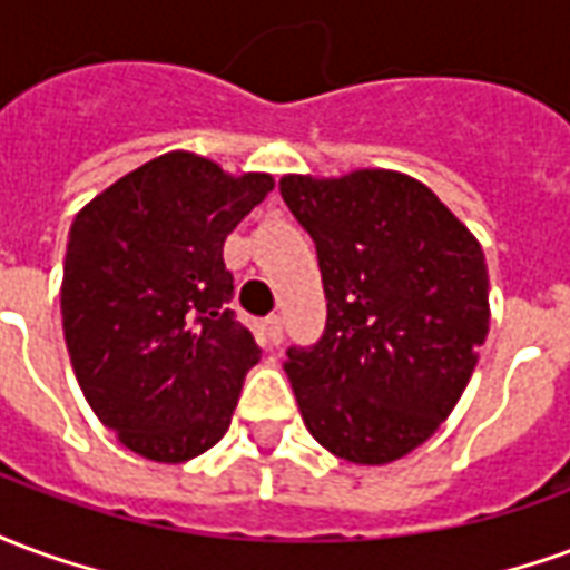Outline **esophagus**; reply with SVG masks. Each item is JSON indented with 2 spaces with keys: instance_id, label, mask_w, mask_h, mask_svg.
Listing matches in <instances>:
<instances>
[{
  "instance_id": "obj_1",
  "label": "esophagus",
  "mask_w": 570,
  "mask_h": 570,
  "mask_svg": "<svg viewBox=\"0 0 570 570\" xmlns=\"http://www.w3.org/2000/svg\"><path fill=\"white\" fill-rule=\"evenodd\" d=\"M262 333H265V338H268V345H281L284 342V321L274 314V317H268V321L262 323Z\"/></svg>"
}]
</instances>
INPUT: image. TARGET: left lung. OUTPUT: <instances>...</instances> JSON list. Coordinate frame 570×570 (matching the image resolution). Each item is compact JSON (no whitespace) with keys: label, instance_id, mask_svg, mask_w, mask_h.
<instances>
[{"label":"left lung","instance_id":"obj_1","mask_svg":"<svg viewBox=\"0 0 570 570\" xmlns=\"http://www.w3.org/2000/svg\"><path fill=\"white\" fill-rule=\"evenodd\" d=\"M314 237L326 330L286 351L311 436L351 464H391L452 415L489 335V268L473 232L424 183L363 167L286 174Z\"/></svg>","mask_w":570,"mask_h":570}]
</instances>
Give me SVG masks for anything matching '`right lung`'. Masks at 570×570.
<instances>
[{"mask_svg":"<svg viewBox=\"0 0 570 570\" xmlns=\"http://www.w3.org/2000/svg\"><path fill=\"white\" fill-rule=\"evenodd\" d=\"M274 188L167 151L88 200L69 228L60 314L72 372L121 445L183 464L223 440L262 351L225 308L223 247Z\"/></svg>","mask_w":570,"mask_h":570,"instance_id":"add662e5","label":"right lung"}]
</instances>
